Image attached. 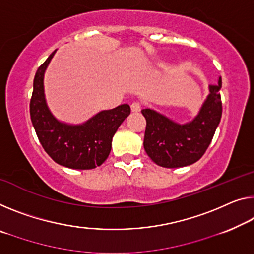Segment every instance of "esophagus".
Listing matches in <instances>:
<instances>
[{
  "label": "esophagus",
  "instance_id": "34e87169",
  "mask_svg": "<svg viewBox=\"0 0 254 254\" xmlns=\"http://www.w3.org/2000/svg\"><path fill=\"white\" fill-rule=\"evenodd\" d=\"M130 109L132 112H138L140 111V109H142V104H140V102H138V101H136V102H132L130 104Z\"/></svg>",
  "mask_w": 254,
  "mask_h": 254
}]
</instances>
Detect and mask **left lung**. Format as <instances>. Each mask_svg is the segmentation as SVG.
Instances as JSON below:
<instances>
[{
    "label": "left lung",
    "instance_id": "obj_1",
    "mask_svg": "<svg viewBox=\"0 0 254 254\" xmlns=\"http://www.w3.org/2000/svg\"><path fill=\"white\" fill-rule=\"evenodd\" d=\"M221 78L210 86V94L193 122L178 125L151 109L142 110L146 120L144 149L152 161L165 168L196 162L205 153L220 123Z\"/></svg>",
    "mask_w": 254,
    "mask_h": 254
}]
</instances>
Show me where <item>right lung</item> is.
I'll list each match as a JSON object with an SVG mask.
<instances>
[{
    "mask_svg": "<svg viewBox=\"0 0 254 254\" xmlns=\"http://www.w3.org/2000/svg\"><path fill=\"white\" fill-rule=\"evenodd\" d=\"M37 69L30 99V119L43 149L53 161L71 169H93L102 165L111 151L112 137L130 114V107L122 104L97 114L80 126L61 124L51 114L45 102L43 78L51 59Z\"/></svg>",
    "mask_w": 254,
    "mask_h": 254,
    "instance_id": "obj_1",
    "label": "right lung"
}]
</instances>
